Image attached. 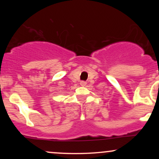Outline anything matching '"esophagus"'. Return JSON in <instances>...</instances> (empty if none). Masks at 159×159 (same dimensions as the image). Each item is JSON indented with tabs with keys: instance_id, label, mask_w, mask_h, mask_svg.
I'll return each mask as SVG.
<instances>
[{
	"instance_id": "34e87169",
	"label": "esophagus",
	"mask_w": 159,
	"mask_h": 159,
	"mask_svg": "<svg viewBox=\"0 0 159 159\" xmlns=\"http://www.w3.org/2000/svg\"><path fill=\"white\" fill-rule=\"evenodd\" d=\"M80 84H81V86H85L86 85V82H84V81H81Z\"/></svg>"
}]
</instances>
